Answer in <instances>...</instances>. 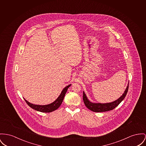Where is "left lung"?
Listing matches in <instances>:
<instances>
[{"label": "left lung", "mask_w": 146, "mask_h": 146, "mask_svg": "<svg viewBox=\"0 0 146 146\" xmlns=\"http://www.w3.org/2000/svg\"><path fill=\"white\" fill-rule=\"evenodd\" d=\"M128 85L129 84H128L124 93L121 97L115 101L106 104L91 102L88 100L86 94H85V92L83 91V100L84 104L89 110L95 112H102L112 110L113 109L116 108L123 101L125 97H126L128 90Z\"/></svg>", "instance_id": "8db88e82"}]
</instances>
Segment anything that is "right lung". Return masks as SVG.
I'll use <instances>...</instances> for the list:
<instances>
[{
	"mask_svg": "<svg viewBox=\"0 0 146 146\" xmlns=\"http://www.w3.org/2000/svg\"><path fill=\"white\" fill-rule=\"evenodd\" d=\"M70 86H71V84L64 88L62 90V91H61L60 95L58 97V98L54 102L50 104L49 105H34L33 104L30 103L29 102L27 101L25 98H24V100H25V102H27V104L30 107L36 111H40L41 112H52V111L57 110L58 107L60 106V105L62 104V101L64 98L65 95L67 92V90Z\"/></svg>",
	"mask_w": 146,
	"mask_h": 146,
	"instance_id": "add662e5",
	"label": "right lung"
}]
</instances>
